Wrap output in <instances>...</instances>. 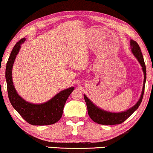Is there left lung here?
Here are the masks:
<instances>
[{
    "mask_svg": "<svg viewBox=\"0 0 153 153\" xmlns=\"http://www.w3.org/2000/svg\"><path fill=\"white\" fill-rule=\"evenodd\" d=\"M131 46L132 52L135 55V56L139 62L141 64L142 67V69L144 74V80H143V86L142 95H141L140 99L137 102L135 106L132 107L131 108L128 109L124 112L119 113H109L107 111H104L102 109H100L98 107L95 106L93 104V102L91 101L85 95H84V100H85L86 106H87L88 113L91 119L93 122L97 123V124H102V125H115V124H120L124 122L125 120H127L132 114L140 106L141 102L142 101L143 93H144V88H145V83L146 79V65L144 60H143V55L141 51L140 47L137 44L136 41L133 40H131Z\"/></svg>",
    "mask_w": 153,
    "mask_h": 153,
    "instance_id": "8db88e82",
    "label": "left lung"
}]
</instances>
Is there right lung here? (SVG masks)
Here are the masks:
<instances>
[{
  "mask_svg": "<svg viewBox=\"0 0 153 153\" xmlns=\"http://www.w3.org/2000/svg\"><path fill=\"white\" fill-rule=\"evenodd\" d=\"M25 40V38H24L15 45L7 62L5 78L9 99L13 108L29 124L35 126L55 124L62 117L64 106L70 94L74 90V88L71 87L61 91L49 101L41 104L29 103L19 96L13 85L11 70L16 57L19 51L20 45L23 43Z\"/></svg>",
  "mask_w": 153,
  "mask_h": 153,
  "instance_id": "obj_1",
  "label": "right lung"
}]
</instances>
